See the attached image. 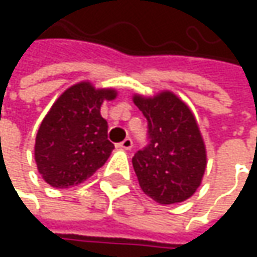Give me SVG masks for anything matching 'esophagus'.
<instances>
[{"instance_id": "esophagus-1", "label": "esophagus", "mask_w": 257, "mask_h": 257, "mask_svg": "<svg viewBox=\"0 0 257 257\" xmlns=\"http://www.w3.org/2000/svg\"><path fill=\"white\" fill-rule=\"evenodd\" d=\"M132 146H134L132 140H131V138H125V140H123L117 147H119V149H123V150H131V149H132Z\"/></svg>"}]
</instances>
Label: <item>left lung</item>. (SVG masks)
I'll list each match as a JSON object with an SVG mask.
<instances>
[{"mask_svg": "<svg viewBox=\"0 0 257 257\" xmlns=\"http://www.w3.org/2000/svg\"><path fill=\"white\" fill-rule=\"evenodd\" d=\"M132 101L147 119L150 135V144L132 158L141 190L162 205L189 199L207 168V149L195 114L171 90L153 96L134 93Z\"/></svg>", "mask_w": 257, "mask_h": 257, "instance_id": "8db88e82", "label": "left lung"}]
</instances>
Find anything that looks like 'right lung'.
<instances>
[{"mask_svg":"<svg viewBox=\"0 0 257 257\" xmlns=\"http://www.w3.org/2000/svg\"><path fill=\"white\" fill-rule=\"evenodd\" d=\"M117 90L95 87L89 80L64 90L44 116L34 146L37 170L52 187L67 189L86 181L110 158L114 146L107 140L104 101Z\"/></svg>","mask_w":257,"mask_h":257,"instance_id":"1","label":"right lung"}]
</instances>
